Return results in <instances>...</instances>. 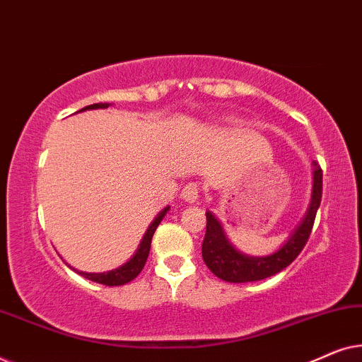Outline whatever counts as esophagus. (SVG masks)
<instances>
[{
	"instance_id": "obj_1",
	"label": "esophagus",
	"mask_w": 362,
	"mask_h": 362,
	"mask_svg": "<svg viewBox=\"0 0 362 362\" xmlns=\"http://www.w3.org/2000/svg\"><path fill=\"white\" fill-rule=\"evenodd\" d=\"M181 199L185 202H196L199 199V186L194 185V182H189V185H186L182 187L181 191Z\"/></svg>"
}]
</instances>
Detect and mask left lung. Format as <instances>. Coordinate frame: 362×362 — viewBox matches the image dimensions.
Wrapping results in <instances>:
<instances>
[{"mask_svg": "<svg viewBox=\"0 0 362 362\" xmlns=\"http://www.w3.org/2000/svg\"><path fill=\"white\" fill-rule=\"evenodd\" d=\"M323 192V171L320 165L313 161V192H311L310 207L296 229L291 232L288 240L274 254L265 257L245 255L235 249L227 239L219 219L211 211L206 212V235L202 240V260L217 279L230 281V284H245L269 279L286 269L300 252L303 250L308 237L313 229L316 211L321 202Z\"/></svg>", "mask_w": 362, "mask_h": 362, "instance_id": "8db88e82", "label": "left lung"}]
</instances>
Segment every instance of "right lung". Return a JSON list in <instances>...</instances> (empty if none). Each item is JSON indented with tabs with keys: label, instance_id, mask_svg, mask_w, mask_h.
I'll list each match as a JSON object with an SVG mask.
<instances>
[{
	"label": "right lung",
	"instance_id": "right-lung-1",
	"mask_svg": "<svg viewBox=\"0 0 362 362\" xmlns=\"http://www.w3.org/2000/svg\"><path fill=\"white\" fill-rule=\"evenodd\" d=\"M108 105H110V103H93V105L83 107L82 110H78V112L95 110V108H107ZM168 211H170V207H165V209H163L160 214L155 217V221L151 222L150 227H148V230L145 232V235H143V239L140 242V247H138L135 255H133L132 259L127 262V264H123L122 267H118V269H113L110 272H103V274H87V272L76 270L77 274L82 275L83 279L97 281V284H102V285H107V286L125 285V284H128V281H132L133 279H136L138 274H140V272L143 270V267H145V264H146L148 254H150L153 234H155L156 227L160 226V222L163 221V217L166 216Z\"/></svg>",
	"mask_w": 362,
	"mask_h": 362
}]
</instances>
